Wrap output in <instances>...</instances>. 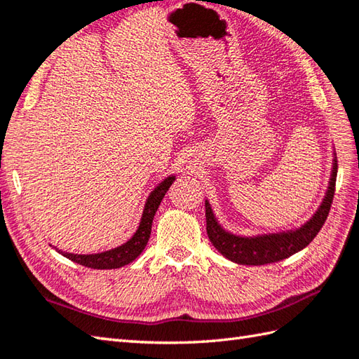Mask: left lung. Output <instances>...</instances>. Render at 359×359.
I'll use <instances>...</instances> for the list:
<instances>
[{
    "instance_id": "left-lung-1",
    "label": "left lung",
    "mask_w": 359,
    "mask_h": 359,
    "mask_svg": "<svg viewBox=\"0 0 359 359\" xmlns=\"http://www.w3.org/2000/svg\"><path fill=\"white\" fill-rule=\"evenodd\" d=\"M337 174L338 163L334 162L329 191H327L321 208L310 219V222L292 233L259 236V238H239V236H233L217 225L210 208V203L207 202L205 203V216H207V234L210 242L230 261L243 265L271 264L297 253V251L307 247L316 238V234L325 224L333 203Z\"/></svg>"
}]
</instances>
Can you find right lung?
<instances>
[{
	"label": "right lung",
	"mask_w": 359,
	"mask_h": 359,
	"mask_svg": "<svg viewBox=\"0 0 359 359\" xmlns=\"http://www.w3.org/2000/svg\"><path fill=\"white\" fill-rule=\"evenodd\" d=\"M172 182H174V177L165 179L162 184H160L154 189V191L151 193V196L147 201V205H144L139 230L135 231L133 239H129L126 243H123V245L109 250V251H104V253H98V255L63 253V256L71 259V261H74V262L80 264V265L88 266V269H95V270L118 269V266H123L129 262H133L134 259L144 250V247H147L149 236H151L152 219H154L158 205H160V202H162L163 196L166 194L168 189H170V187L172 185Z\"/></svg>",
	"instance_id": "obj_1"
}]
</instances>
